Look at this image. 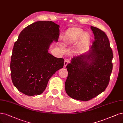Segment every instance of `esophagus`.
<instances>
[{
    "label": "esophagus",
    "instance_id": "1",
    "mask_svg": "<svg viewBox=\"0 0 123 123\" xmlns=\"http://www.w3.org/2000/svg\"><path fill=\"white\" fill-rule=\"evenodd\" d=\"M69 62H70V60H68V59H67V58L65 59V62H64V67H66L67 66V65H68V63Z\"/></svg>",
    "mask_w": 123,
    "mask_h": 123
}]
</instances>
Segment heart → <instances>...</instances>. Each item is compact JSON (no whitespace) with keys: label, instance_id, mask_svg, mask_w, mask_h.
Instances as JSON below:
<instances>
[{"label":"heart","instance_id":"obj_1","mask_svg":"<svg viewBox=\"0 0 123 123\" xmlns=\"http://www.w3.org/2000/svg\"><path fill=\"white\" fill-rule=\"evenodd\" d=\"M63 44L66 46L75 45L73 53L78 55L81 52L89 43L91 36L87 32H84L82 29L78 27L68 28L62 36Z\"/></svg>","mask_w":123,"mask_h":123}]
</instances>
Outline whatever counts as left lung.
I'll use <instances>...</instances> for the list:
<instances>
[{"label": "left lung", "instance_id": "left-lung-1", "mask_svg": "<svg viewBox=\"0 0 123 123\" xmlns=\"http://www.w3.org/2000/svg\"><path fill=\"white\" fill-rule=\"evenodd\" d=\"M90 28L95 40L90 51L74 56L66 67V92L73 99L81 101L89 100L104 92L112 70L113 54L107 35L98 28Z\"/></svg>", "mask_w": 123, "mask_h": 123}]
</instances>
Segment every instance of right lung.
Wrapping results in <instances>:
<instances>
[{
  "mask_svg": "<svg viewBox=\"0 0 123 123\" xmlns=\"http://www.w3.org/2000/svg\"><path fill=\"white\" fill-rule=\"evenodd\" d=\"M60 26L52 21H38L28 26L14 43L11 60L14 86L23 94H41L48 82L62 68L64 59L48 52L53 41H58Z\"/></svg>",
  "mask_w": 123,
  "mask_h": 123,
  "instance_id": "1",
  "label": "right lung"
}]
</instances>
